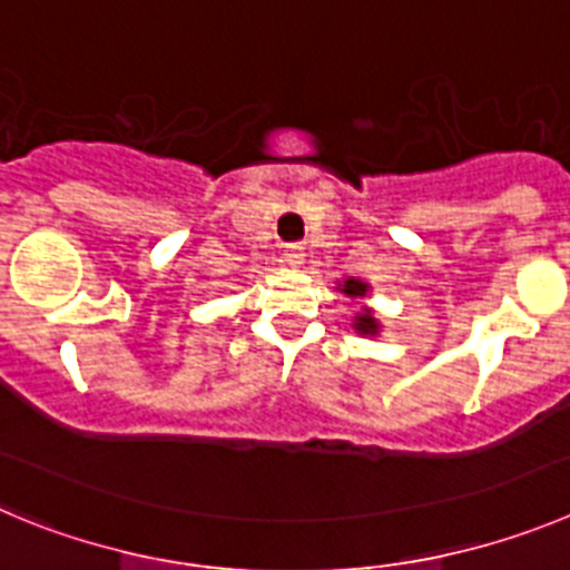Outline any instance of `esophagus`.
<instances>
[{
    "label": "esophagus",
    "instance_id": "obj_1",
    "mask_svg": "<svg viewBox=\"0 0 570 570\" xmlns=\"http://www.w3.org/2000/svg\"><path fill=\"white\" fill-rule=\"evenodd\" d=\"M304 261H306V249L301 247V244H289V247L284 249V264L292 266V269L304 266Z\"/></svg>",
    "mask_w": 570,
    "mask_h": 570
}]
</instances>
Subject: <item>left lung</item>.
<instances>
[{
  "instance_id": "8db88e82",
  "label": "left lung",
  "mask_w": 570,
  "mask_h": 570,
  "mask_svg": "<svg viewBox=\"0 0 570 570\" xmlns=\"http://www.w3.org/2000/svg\"><path fill=\"white\" fill-rule=\"evenodd\" d=\"M337 292H343V295L352 297V301H357V304H361V301H366V297H368L372 286H368L366 281H361V278H343V281H337ZM352 330H355L357 335H363V337L381 335V321L374 317L372 306L361 304V309H357L355 317H352Z\"/></svg>"
}]
</instances>
